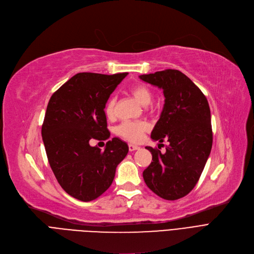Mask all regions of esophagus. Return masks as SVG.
Listing matches in <instances>:
<instances>
[{"label":"esophagus","mask_w":254,"mask_h":254,"mask_svg":"<svg viewBox=\"0 0 254 254\" xmlns=\"http://www.w3.org/2000/svg\"><path fill=\"white\" fill-rule=\"evenodd\" d=\"M140 147L139 146H137V145H134V144H128V150L130 151V152H132V151H135V150H137V149H139Z\"/></svg>","instance_id":"obj_1"}]
</instances>
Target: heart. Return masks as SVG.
Here are the masks:
<instances>
[{"mask_svg": "<svg viewBox=\"0 0 254 254\" xmlns=\"http://www.w3.org/2000/svg\"><path fill=\"white\" fill-rule=\"evenodd\" d=\"M129 93L134 97V99L143 107L147 106L148 110H153L154 106H151L150 103L152 101V91L149 87L144 84H135L129 88ZM115 98H111L108 100L105 107V113L107 118L113 119L115 117ZM149 129V126L144 122H136V123H124L116 128V134L129 142H140L145 132Z\"/></svg>", "mask_w": 254, "mask_h": 254, "instance_id": "obj_1", "label": "heart"}]
</instances>
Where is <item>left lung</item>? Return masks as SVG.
Masks as SVG:
<instances>
[{"label": "left lung", "mask_w": 254, "mask_h": 254, "mask_svg": "<svg viewBox=\"0 0 254 254\" xmlns=\"http://www.w3.org/2000/svg\"><path fill=\"white\" fill-rule=\"evenodd\" d=\"M139 77L163 89L164 109L151 139L169 142L165 153L146 146L153 162L144 170L143 178L155 194L174 201L192 190L210 155L213 142L210 107L201 89L178 70Z\"/></svg>", "instance_id": "1"}]
</instances>
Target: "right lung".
I'll return each instance as SVG.
<instances>
[{
    "label": "right lung",
    "instance_id": "right-lung-1",
    "mask_svg": "<svg viewBox=\"0 0 254 254\" xmlns=\"http://www.w3.org/2000/svg\"><path fill=\"white\" fill-rule=\"evenodd\" d=\"M127 73H78L51 96L42 125V138L51 170L62 189L90 202L110 188L118 164L128 152L119 138L102 151L92 140H108L106 103Z\"/></svg>",
    "mask_w": 254,
    "mask_h": 254
}]
</instances>
